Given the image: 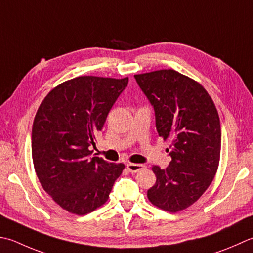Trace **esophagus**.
Wrapping results in <instances>:
<instances>
[{
    "mask_svg": "<svg viewBox=\"0 0 253 253\" xmlns=\"http://www.w3.org/2000/svg\"><path fill=\"white\" fill-rule=\"evenodd\" d=\"M146 166L139 165V163H127V169L130 173H136L142 169H145Z\"/></svg>",
    "mask_w": 253,
    "mask_h": 253,
    "instance_id": "34e87169",
    "label": "esophagus"
}]
</instances>
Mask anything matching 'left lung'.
Segmentation results:
<instances>
[{
    "instance_id": "1",
    "label": "left lung",
    "mask_w": 253,
    "mask_h": 253,
    "mask_svg": "<svg viewBox=\"0 0 253 253\" xmlns=\"http://www.w3.org/2000/svg\"><path fill=\"white\" fill-rule=\"evenodd\" d=\"M133 77L155 110L158 133L171 142L170 165L152 167L157 181L147 196L163 211L185 210L207 190L218 169L221 132L215 104L200 83L175 70Z\"/></svg>"
}]
</instances>
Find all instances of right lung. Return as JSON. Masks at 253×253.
<instances>
[{"mask_svg":"<svg viewBox=\"0 0 253 253\" xmlns=\"http://www.w3.org/2000/svg\"><path fill=\"white\" fill-rule=\"evenodd\" d=\"M128 78L78 77L48 93L35 116L32 156L42 189L63 210L85 215L102 206L123 163L92 157L97 133Z\"/></svg>","mask_w":253,"mask_h":253,"instance_id":"right-lung-1","label":"right lung"}]
</instances>
